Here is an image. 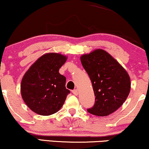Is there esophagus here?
Wrapping results in <instances>:
<instances>
[{
  "label": "esophagus",
  "mask_w": 149,
  "mask_h": 149,
  "mask_svg": "<svg viewBox=\"0 0 149 149\" xmlns=\"http://www.w3.org/2000/svg\"><path fill=\"white\" fill-rule=\"evenodd\" d=\"M72 93L74 94V95H78L79 92H78V91L77 90V89H74V90L72 91Z\"/></svg>",
  "instance_id": "1"
}]
</instances>
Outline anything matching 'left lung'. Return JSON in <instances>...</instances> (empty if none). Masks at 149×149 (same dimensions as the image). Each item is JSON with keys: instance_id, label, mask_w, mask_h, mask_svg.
<instances>
[{"instance_id": "8db88e82", "label": "left lung", "mask_w": 149, "mask_h": 149, "mask_svg": "<svg viewBox=\"0 0 149 149\" xmlns=\"http://www.w3.org/2000/svg\"><path fill=\"white\" fill-rule=\"evenodd\" d=\"M92 82L95 102L87 109L91 114L106 116L120 107L130 91L128 73L106 51L97 49L80 57Z\"/></svg>"}]
</instances>
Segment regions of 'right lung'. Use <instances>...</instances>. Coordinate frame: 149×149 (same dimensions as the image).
<instances>
[{"label":"right lung","instance_id":"1","mask_svg":"<svg viewBox=\"0 0 149 149\" xmlns=\"http://www.w3.org/2000/svg\"><path fill=\"white\" fill-rule=\"evenodd\" d=\"M67 58L61 54L47 53L26 72L21 82V94L33 112L49 116L63 105L70 91L65 88L66 78L59 69Z\"/></svg>","mask_w":149,"mask_h":149}]
</instances>
